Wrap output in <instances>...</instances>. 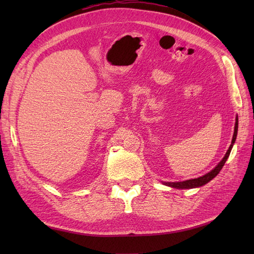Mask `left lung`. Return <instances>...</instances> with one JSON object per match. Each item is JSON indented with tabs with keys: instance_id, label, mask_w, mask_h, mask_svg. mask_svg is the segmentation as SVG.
Segmentation results:
<instances>
[{
	"instance_id": "obj_1",
	"label": "left lung",
	"mask_w": 254,
	"mask_h": 254,
	"mask_svg": "<svg viewBox=\"0 0 254 254\" xmlns=\"http://www.w3.org/2000/svg\"><path fill=\"white\" fill-rule=\"evenodd\" d=\"M237 128H238V119L236 118V122H235V128H234V134H233V139H232V143L231 145H230V147L226 153V156L224 157V159H222L220 162L218 163V165L214 168L213 171H211L210 173L205 174L204 176L202 177H199V178H196V179H190V180H187V181H182V182H165L164 184L165 186H168V187H172V188H175V189H194V188H199V187H202L204 186L205 183L210 182L213 178H215L216 177L220 170L222 168V166L225 165L227 159L229 158L230 156V152H231V149L233 147V144L235 142V139H236V135H237Z\"/></svg>"
}]
</instances>
